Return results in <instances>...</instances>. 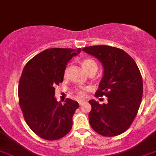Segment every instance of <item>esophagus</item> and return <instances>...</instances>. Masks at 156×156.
Here are the masks:
<instances>
[{"label": "esophagus", "instance_id": "34e87169", "mask_svg": "<svg viewBox=\"0 0 156 156\" xmlns=\"http://www.w3.org/2000/svg\"><path fill=\"white\" fill-rule=\"evenodd\" d=\"M86 100H79L78 101V104L80 105H82L83 104V103L86 102Z\"/></svg>", "mask_w": 156, "mask_h": 156}]
</instances>
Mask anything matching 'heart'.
Returning <instances> with one entry per match:
<instances>
[{"mask_svg":"<svg viewBox=\"0 0 156 156\" xmlns=\"http://www.w3.org/2000/svg\"><path fill=\"white\" fill-rule=\"evenodd\" d=\"M82 66L87 73L91 71V70L97 71V70H98V64L92 58H86V59L83 60L82 62ZM66 77H67V69H66L65 71H64V78H66ZM87 90H88V87L79 86V87L76 89V92L80 96H84Z\"/></svg>","mask_w":156,"mask_h":156,"instance_id":"obj_1","label":"heart"}]
</instances>
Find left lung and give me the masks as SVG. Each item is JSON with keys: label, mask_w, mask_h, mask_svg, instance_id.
<instances>
[{"label": "left lung", "mask_w": 156, "mask_h": 156, "mask_svg": "<svg viewBox=\"0 0 156 156\" xmlns=\"http://www.w3.org/2000/svg\"><path fill=\"white\" fill-rule=\"evenodd\" d=\"M82 51L102 63L104 76L95 96L108 98L107 104L89 101V121L103 136H116L129 129L138 112L143 95L140 71L125 51L111 46H90Z\"/></svg>", "instance_id": "8db88e82"}]
</instances>
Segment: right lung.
<instances>
[{"label":"right lung","mask_w":156,"mask_h":156,"mask_svg":"<svg viewBox=\"0 0 156 156\" xmlns=\"http://www.w3.org/2000/svg\"><path fill=\"white\" fill-rule=\"evenodd\" d=\"M71 48H49L29 60L22 72L18 96L23 118L30 129L47 140L65 136L72 128L78 103L66 98L64 104L55 98V86L63 81L69 60L80 53Z\"/></svg>","instance_id":"1"}]
</instances>
